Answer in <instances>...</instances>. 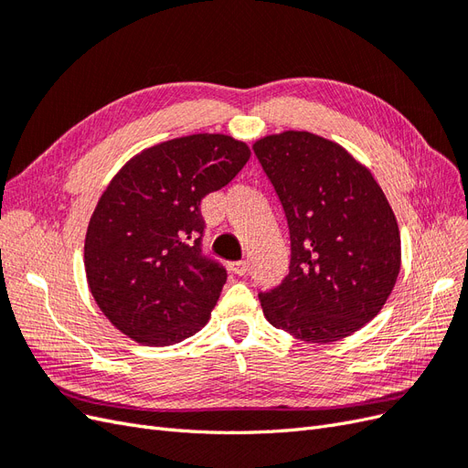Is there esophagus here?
Returning a JSON list of instances; mask_svg holds the SVG:
<instances>
[{"label": "esophagus", "mask_w": 468, "mask_h": 468, "mask_svg": "<svg viewBox=\"0 0 468 468\" xmlns=\"http://www.w3.org/2000/svg\"><path fill=\"white\" fill-rule=\"evenodd\" d=\"M230 271L232 273H236V275H246L248 273V261L246 260H242V261H234V263H230Z\"/></svg>", "instance_id": "esophagus-1"}]
</instances>
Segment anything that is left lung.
<instances>
[{
	"mask_svg": "<svg viewBox=\"0 0 468 468\" xmlns=\"http://www.w3.org/2000/svg\"><path fill=\"white\" fill-rule=\"evenodd\" d=\"M285 210L289 275L260 292L269 324L304 342L347 337L385 306L400 271V232L385 193L339 144L287 131L253 144Z\"/></svg>",
	"mask_w": 468,
	"mask_h": 468,
	"instance_id": "left-lung-1",
	"label": "left lung"
}]
</instances>
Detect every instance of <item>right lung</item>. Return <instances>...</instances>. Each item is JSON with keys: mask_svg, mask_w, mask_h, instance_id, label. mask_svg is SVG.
<instances>
[{"mask_svg": "<svg viewBox=\"0 0 468 468\" xmlns=\"http://www.w3.org/2000/svg\"><path fill=\"white\" fill-rule=\"evenodd\" d=\"M248 160V144L232 136L191 134L143 150L111 179L83 263L97 306L124 335L162 347L208 322L226 269L203 253L201 201Z\"/></svg>", "mask_w": 468, "mask_h": 468, "instance_id": "1", "label": "right lung"}]
</instances>
